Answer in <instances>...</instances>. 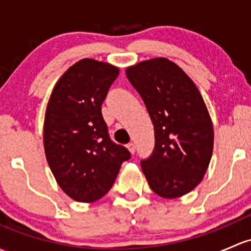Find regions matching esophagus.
I'll return each instance as SVG.
<instances>
[{"label": "esophagus", "mask_w": 251, "mask_h": 251, "mask_svg": "<svg viewBox=\"0 0 251 251\" xmlns=\"http://www.w3.org/2000/svg\"><path fill=\"white\" fill-rule=\"evenodd\" d=\"M127 149L130 150V152L131 154H134V151H136V147H134V144L133 143H128L127 144Z\"/></svg>", "instance_id": "1"}]
</instances>
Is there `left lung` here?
<instances>
[{
    "label": "left lung",
    "mask_w": 251,
    "mask_h": 251,
    "mask_svg": "<svg viewBox=\"0 0 251 251\" xmlns=\"http://www.w3.org/2000/svg\"><path fill=\"white\" fill-rule=\"evenodd\" d=\"M154 125L155 148L141 161L152 191L176 199L199 185L214 144L212 119L202 95L178 65L155 57L126 68Z\"/></svg>",
    "instance_id": "left-lung-1"
}]
</instances>
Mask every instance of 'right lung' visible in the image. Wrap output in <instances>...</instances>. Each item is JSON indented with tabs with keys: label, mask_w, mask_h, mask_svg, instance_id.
<instances>
[{
	"label": "right lung",
	"mask_w": 251,
	"mask_h": 251,
	"mask_svg": "<svg viewBox=\"0 0 251 251\" xmlns=\"http://www.w3.org/2000/svg\"><path fill=\"white\" fill-rule=\"evenodd\" d=\"M119 68L94 59L79 60L61 75L47 105L43 143L48 165L66 195L95 202L114 184L125 147L110 141L102 117L109 86Z\"/></svg>",
	"instance_id": "obj_1"
}]
</instances>
